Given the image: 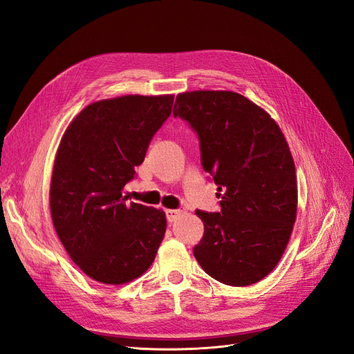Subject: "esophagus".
I'll return each instance as SVG.
<instances>
[{
	"instance_id": "34e87169",
	"label": "esophagus",
	"mask_w": 354,
	"mask_h": 354,
	"mask_svg": "<svg viewBox=\"0 0 354 354\" xmlns=\"http://www.w3.org/2000/svg\"><path fill=\"white\" fill-rule=\"evenodd\" d=\"M180 214H182V212H180V210H175V209H169V210H166V218H167V221H169V222H175V221H178V219L180 218Z\"/></svg>"
}]
</instances>
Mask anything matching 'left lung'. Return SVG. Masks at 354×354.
<instances>
[{
    "label": "left lung",
    "mask_w": 354,
    "mask_h": 354,
    "mask_svg": "<svg viewBox=\"0 0 354 354\" xmlns=\"http://www.w3.org/2000/svg\"><path fill=\"white\" fill-rule=\"evenodd\" d=\"M174 116L197 132L221 198L219 213L196 212L204 235L194 256L222 283L259 282L279 263L297 218V175L279 124L234 91L180 93Z\"/></svg>",
    "instance_id": "obj_1"
}]
</instances>
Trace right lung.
<instances>
[{
	"label": "right lung",
	"mask_w": 354,
	"mask_h": 354,
	"mask_svg": "<svg viewBox=\"0 0 354 354\" xmlns=\"http://www.w3.org/2000/svg\"><path fill=\"white\" fill-rule=\"evenodd\" d=\"M174 97L135 94L91 102L62 136L50 185L51 219L67 254L91 279L127 283L156 259L166 213L128 203L123 188L172 113Z\"/></svg>",
	"instance_id": "right-lung-1"
}]
</instances>
